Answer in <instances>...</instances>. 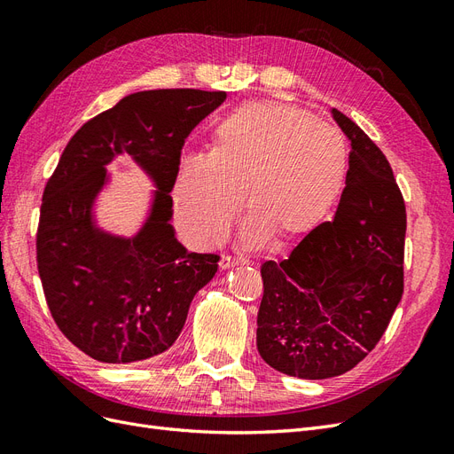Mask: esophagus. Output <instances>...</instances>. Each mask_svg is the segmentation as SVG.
Wrapping results in <instances>:
<instances>
[{"label": "esophagus", "mask_w": 454, "mask_h": 454, "mask_svg": "<svg viewBox=\"0 0 454 454\" xmlns=\"http://www.w3.org/2000/svg\"><path fill=\"white\" fill-rule=\"evenodd\" d=\"M250 261L244 259L240 255H223L222 261H219V267H222L223 270L225 269H231V267H237V265H248Z\"/></svg>", "instance_id": "esophagus-1"}]
</instances>
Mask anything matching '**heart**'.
I'll use <instances>...</instances> for the list:
<instances>
[{"label": "heart", "instance_id": "heart-1", "mask_svg": "<svg viewBox=\"0 0 454 454\" xmlns=\"http://www.w3.org/2000/svg\"><path fill=\"white\" fill-rule=\"evenodd\" d=\"M347 168V142L333 127L297 106L244 104L219 122L212 151L184 159L177 215L193 240H217L237 217L244 187V240H287L332 208Z\"/></svg>", "mask_w": 454, "mask_h": 454}]
</instances>
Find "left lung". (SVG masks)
Here are the masks:
<instances>
[{
    "label": "left lung",
    "instance_id": "8db88e82",
    "mask_svg": "<svg viewBox=\"0 0 454 454\" xmlns=\"http://www.w3.org/2000/svg\"><path fill=\"white\" fill-rule=\"evenodd\" d=\"M332 114L352 147L335 217L287 259L261 265L257 350L280 373L310 380L358 365L403 295L402 191L373 140L339 109Z\"/></svg>",
    "mask_w": 454,
    "mask_h": 454
}]
</instances>
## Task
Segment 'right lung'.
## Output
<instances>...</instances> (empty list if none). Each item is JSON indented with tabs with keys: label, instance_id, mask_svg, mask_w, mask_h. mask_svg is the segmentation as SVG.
Wrapping results in <instances>:
<instances>
[{
	"label": "right lung",
	"instance_id": "add662e5",
	"mask_svg": "<svg viewBox=\"0 0 454 454\" xmlns=\"http://www.w3.org/2000/svg\"><path fill=\"white\" fill-rule=\"evenodd\" d=\"M225 98L197 89L129 94L74 134L49 177L35 240L39 278L52 320L90 358L132 364L168 350L191 301L217 272L219 255L177 242L170 191L185 138ZM121 153L158 185L146 223L130 239L102 231L91 212L105 167Z\"/></svg>",
	"mask_w": 454,
	"mask_h": 454
}]
</instances>
